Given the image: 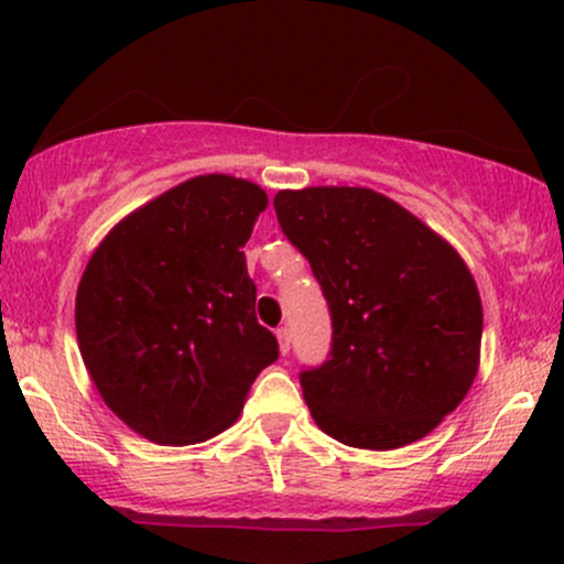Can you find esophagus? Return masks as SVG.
<instances>
[{
	"label": "esophagus",
	"mask_w": 564,
	"mask_h": 564,
	"mask_svg": "<svg viewBox=\"0 0 564 564\" xmlns=\"http://www.w3.org/2000/svg\"><path fill=\"white\" fill-rule=\"evenodd\" d=\"M275 336H278V347H281V355H286L289 352V345H291L289 328H278Z\"/></svg>",
	"instance_id": "1"
}]
</instances>
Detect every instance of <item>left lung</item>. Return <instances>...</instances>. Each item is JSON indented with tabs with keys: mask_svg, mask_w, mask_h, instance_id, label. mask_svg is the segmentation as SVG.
I'll list each match as a JSON object with an SVG mask.
<instances>
[{
	"mask_svg": "<svg viewBox=\"0 0 564 564\" xmlns=\"http://www.w3.org/2000/svg\"><path fill=\"white\" fill-rule=\"evenodd\" d=\"M273 204L332 310V360L302 373L310 416L349 448L426 437L480 368L482 302L467 262L371 187L278 191Z\"/></svg>",
	"mask_w": 564,
	"mask_h": 564,
	"instance_id": "1",
	"label": "left lung"
}]
</instances>
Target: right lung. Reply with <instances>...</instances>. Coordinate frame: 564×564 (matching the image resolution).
Segmentation results:
<instances>
[{
	"instance_id": "right-lung-1",
	"label": "right lung",
	"mask_w": 564,
	"mask_h": 564,
	"mask_svg": "<svg viewBox=\"0 0 564 564\" xmlns=\"http://www.w3.org/2000/svg\"><path fill=\"white\" fill-rule=\"evenodd\" d=\"M264 209L251 180L198 174L119 219L84 268L82 360L102 403L151 443L228 430L278 358L243 257Z\"/></svg>"
}]
</instances>
